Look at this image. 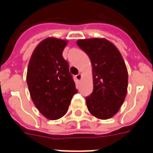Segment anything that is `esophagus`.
<instances>
[{
  "label": "esophagus",
  "mask_w": 153,
  "mask_h": 153,
  "mask_svg": "<svg viewBox=\"0 0 153 153\" xmlns=\"http://www.w3.org/2000/svg\"><path fill=\"white\" fill-rule=\"evenodd\" d=\"M75 78H76V79L78 80V81H79V80L81 79V78H82V74H77L76 76H75Z\"/></svg>",
  "instance_id": "obj_1"
}]
</instances>
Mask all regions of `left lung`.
Here are the masks:
<instances>
[{
  "label": "left lung",
  "mask_w": 153,
  "mask_h": 153,
  "mask_svg": "<svg viewBox=\"0 0 153 153\" xmlns=\"http://www.w3.org/2000/svg\"><path fill=\"white\" fill-rule=\"evenodd\" d=\"M78 46L89 56L93 65V91L86 97L89 112L106 120L118 112L128 88V72L118 49L103 38L82 39Z\"/></svg>",
  "instance_id": "8db88e82"
}]
</instances>
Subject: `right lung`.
<instances>
[{
	"label": "right lung",
	"mask_w": 153,
	"mask_h": 153,
	"mask_svg": "<svg viewBox=\"0 0 153 153\" xmlns=\"http://www.w3.org/2000/svg\"><path fill=\"white\" fill-rule=\"evenodd\" d=\"M66 44L61 39H45L35 48L28 64L30 96L38 111L49 120L62 117L78 93L69 64L62 56Z\"/></svg>",
	"instance_id": "1"
}]
</instances>
